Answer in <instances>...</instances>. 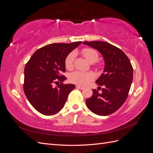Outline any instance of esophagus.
<instances>
[{
  "label": "esophagus",
  "instance_id": "obj_1",
  "mask_svg": "<svg viewBox=\"0 0 153 153\" xmlns=\"http://www.w3.org/2000/svg\"><path fill=\"white\" fill-rule=\"evenodd\" d=\"M76 87L77 88V89H84V87L80 86V85H76Z\"/></svg>",
  "mask_w": 153,
  "mask_h": 153
}]
</instances>
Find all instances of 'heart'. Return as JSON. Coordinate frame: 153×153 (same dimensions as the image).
<instances>
[{"mask_svg": "<svg viewBox=\"0 0 153 153\" xmlns=\"http://www.w3.org/2000/svg\"><path fill=\"white\" fill-rule=\"evenodd\" d=\"M82 54L85 58L91 63L96 62L98 59V55L96 51L91 48H85L82 50ZM75 58V53L73 52L69 53L65 61V66L67 69H70L73 66L74 60ZM94 77V74L91 72H83L81 71H75L72 72L69 76V79L74 84L85 85L89 83Z\"/></svg>", "mask_w": 153, "mask_h": 153, "instance_id": "1", "label": "heart"}]
</instances>
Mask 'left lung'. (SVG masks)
I'll list each match as a JSON object with an SVG mask.
<instances>
[{"instance_id":"obj_1","label":"left lung","mask_w":153,"mask_h":153,"mask_svg":"<svg viewBox=\"0 0 153 153\" xmlns=\"http://www.w3.org/2000/svg\"><path fill=\"white\" fill-rule=\"evenodd\" d=\"M83 44L98 50L105 62L103 73L96 81L103 86L102 93L92 89L93 94L86 100L87 106L98 115L112 114L123 105L130 89L133 75L130 61L121 49L107 42L85 41Z\"/></svg>"}]
</instances>
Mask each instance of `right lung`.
<instances>
[{
	"instance_id": "add662e5",
	"label": "right lung",
	"mask_w": 153,
	"mask_h": 153,
	"mask_svg": "<svg viewBox=\"0 0 153 153\" xmlns=\"http://www.w3.org/2000/svg\"><path fill=\"white\" fill-rule=\"evenodd\" d=\"M82 41L72 43H52L38 49L32 55L24 69V90L32 106L45 115L59 112L66 103L75 85L59 84L66 80L61 75L66 71L68 55ZM59 83L53 88V83Z\"/></svg>"
}]
</instances>
